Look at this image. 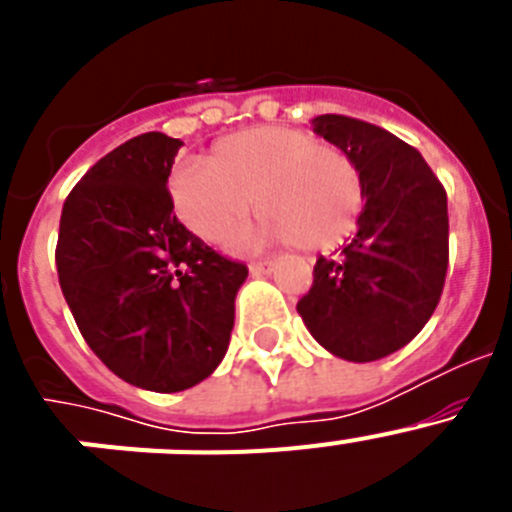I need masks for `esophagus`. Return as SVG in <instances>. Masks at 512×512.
I'll return each mask as SVG.
<instances>
[{
  "mask_svg": "<svg viewBox=\"0 0 512 512\" xmlns=\"http://www.w3.org/2000/svg\"><path fill=\"white\" fill-rule=\"evenodd\" d=\"M271 266H274V261L259 259V261H251V264H248V269H251L253 277H261V274H269Z\"/></svg>",
  "mask_w": 512,
  "mask_h": 512,
  "instance_id": "1",
  "label": "esophagus"
}]
</instances>
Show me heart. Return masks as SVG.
<instances>
[{
    "instance_id": "1",
    "label": "heart",
    "mask_w": 512,
    "mask_h": 512,
    "mask_svg": "<svg viewBox=\"0 0 512 512\" xmlns=\"http://www.w3.org/2000/svg\"><path fill=\"white\" fill-rule=\"evenodd\" d=\"M176 215L202 241L225 246L253 212L266 241L330 251L356 228L364 182L351 153L300 128H248L220 138L207 166H179L169 179Z\"/></svg>"
}]
</instances>
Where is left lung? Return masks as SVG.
<instances>
[{"instance_id":"obj_1","label":"left lung","mask_w":512,"mask_h":512,"mask_svg":"<svg viewBox=\"0 0 512 512\" xmlns=\"http://www.w3.org/2000/svg\"><path fill=\"white\" fill-rule=\"evenodd\" d=\"M312 125L351 153L366 202L354 241L341 256H320L297 312L330 354L377 361L413 341L441 300L449 269L446 189L390 130L346 115H320Z\"/></svg>"}]
</instances>
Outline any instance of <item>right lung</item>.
<instances>
[{"label":"right lung","mask_w":512,"mask_h":512,"mask_svg":"<svg viewBox=\"0 0 512 512\" xmlns=\"http://www.w3.org/2000/svg\"><path fill=\"white\" fill-rule=\"evenodd\" d=\"M179 138L143 133L81 176L63 202L61 292L102 364L151 392H182L223 361L248 266L212 251L166 189Z\"/></svg>","instance_id":"1"}]
</instances>
